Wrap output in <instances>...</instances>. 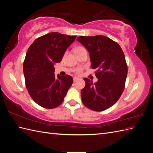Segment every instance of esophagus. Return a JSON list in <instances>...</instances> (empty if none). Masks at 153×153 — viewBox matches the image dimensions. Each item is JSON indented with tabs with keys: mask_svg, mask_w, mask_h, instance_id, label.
Wrapping results in <instances>:
<instances>
[{
	"mask_svg": "<svg viewBox=\"0 0 153 153\" xmlns=\"http://www.w3.org/2000/svg\"><path fill=\"white\" fill-rule=\"evenodd\" d=\"M78 80H79V78H78V77H76V76H74L73 77V81L74 82H76Z\"/></svg>",
	"mask_w": 153,
	"mask_h": 153,
	"instance_id": "esophagus-1",
	"label": "esophagus"
}]
</instances>
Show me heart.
Masks as SVG:
<instances>
[{"mask_svg": "<svg viewBox=\"0 0 153 153\" xmlns=\"http://www.w3.org/2000/svg\"><path fill=\"white\" fill-rule=\"evenodd\" d=\"M82 48H84L80 47H76V48L75 49V51L79 50H80V49H82ZM81 71H82V69H81V68H78V69H77V70H76V72H77L78 73H80L81 72Z\"/></svg>", "mask_w": 153, "mask_h": 153, "instance_id": "b5f03b06", "label": "heart"}]
</instances>
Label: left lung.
Here are the masks:
<instances>
[{
    "label": "left lung",
    "mask_w": 153,
    "mask_h": 153,
    "mask_svg": "<svg viewBox=\"0 0 153 153\" xmlns=\"http://www.w3.org/2000/svg\"><path fill=\"white\" fill-rule=\"evenodd\" d=\"M89 53L91 68L96 69L94 84L84 78L81 90L84 105L94 111H103L117 102L124 89L128 67L119 45L105 36H79L76 39Z\"/></svg>",
    "instance_id": "1"
}]
</instances>
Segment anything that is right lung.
Returning <instances> with one entry per match:
<instances>
[{
    "mask_svg": "<svg viewBox=\"0 0 153 153\" xmlns=\"http://www.w3.org/2000/svg\"><path fill=\"white\" fill-rule=\"evenodd\" d=\"M76 38L50 32L37 38L27 50L23 66L26 87L32 100L44 108L61 105L73 84L68 75L55 76L54 64L61 62Z\"/></svg>",
    "mask_w": 153,
    "mask_h": 153,
    "instance_id": "1",
    "label": "right lung"
}]
</instances>
